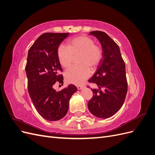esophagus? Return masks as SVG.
<instances>
[{
  "label": "esophagus",
  "mask_w": 155,
  "mask_h": 155,
  "mask_svg": "<svg viewBox=\"0 0 155 155\" xmlns=\"http://www.w3.org/2000/svg\"><path fill=\"white\" fill-rule=\"evenodd\" d=\"M84 87H85L84 85H78L77 88H78V90H81V89H82Z\"/></svg>",
  "instance_id": "obj_1"
}]
</instances>
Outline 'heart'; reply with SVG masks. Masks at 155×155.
Returning a JSON list of instances; mask_svg holds the SVG:
<instances>
[{"label": "heart", "instance_id": "heart-1", "mask_svg": "<svg viewBox=\"0 0 155 155\" xmlns=\"http://www.w3.org/2000/svg\"><path fill=\"white\" fill-rule=\"evenodd\" d=\"M79 55L78 66L67 70L65 78L68 83L81 84L89 78L91 74V67L95 70L103 58V49L100 45L94 44L91 37L81 35L68 41L67 47L59 45L57 50L59 61L62 67L68 68L72 64L74 56Z\"/></svg>", "mask_w": 155, "mask_h": 155}]
</instances>
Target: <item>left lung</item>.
Returning a JSON list of instances; mask_svg holds the SVG:
<instances>
[{
    "mask_svg": "<svg viewBox=\"0 0 155 155\" xmlns=\"http://www.w3.org/2000/svg\"><path fill=\"white\" fill-rule=\"evenodd\" d=\"M90 35L100 41L103 58L96 72L88 80L99 88L92 89L94 96L88 103V108L97 118H107L116 114L124 103L127 92L125 64L118 45L106 33L93 31Z\"/></svg>",
    "mask_w": 155,
    "mask_h": 155,
    "instance_id": "8db88e82",
    "label": "left lung"
}]
</instances>
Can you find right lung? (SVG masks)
I'll list each match as a JSON object with an SVG mask.
<instances>
[{
  "label": "right lung",
  "instance_id": "add662e5",
  "mask_svg": "<svg viewBox=\"0 0 155 155\" xmlns=\"http://www.w3.org/2000/svg\"><path fill=\"white\" fill-rule=\"evenodd\" d=\"M69 33H45L28 50L26 73L28 90L36 110L45 119L57 121L67 114L69 101L77 87L70 85L60 91L53 85L63 83V71L57 55L59 45Z\"/></svg>",
  "mask_w": 155,
  "mask_h": 155
}]
</instances>
